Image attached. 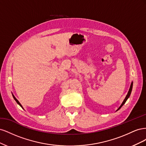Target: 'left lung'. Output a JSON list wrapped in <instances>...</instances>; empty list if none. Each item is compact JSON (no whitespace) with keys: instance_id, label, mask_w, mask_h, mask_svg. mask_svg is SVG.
<instances>
[{"instance_id":"1","label":"left lung","mask_w":146,"mask_h":146,"mask_svg":"<svg viewBox=\"0 0 146 146\" xmlns=\"http://www.w3.org/2000/svg\"><path fill=\"white\" fill-rule=\"evenodd\" d=\"M132 88H133V82H131V83L130 87V88H129V92H128V93H127V96H126V97H125V98L124 99V100H123V101L122 102V104L121 105L120 107H119L118 108V109L116 110V111H118V110H119V109H120L123 105H124V104L125 103V102L127 100V99H129V98L130 96V94H131V90H132Z\"/></svg>"}]
</instances>
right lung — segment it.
<instances>
[{
	"label": "right lung",
	"mask_w": 146,
	"mask_h": 146,
	"mask_svg": "<svg viewBox=\"0 0 146 146\" xmlns=\"http://www.w3.org/2000/svg\"><path fill=\"white\" fill-rule=\"evenodd\" d=\"M12 95H13V98H14V99H15V100H16V102H17V104H18V105H19L21 106V107L22 108H23V106H22V105H21V104H20V102H19L18 100H17V99H16V98H15V96H14V95H13V94H12Z\"/></svg>",
	"instance_id": "right-lung-1"
}]
</instances>
